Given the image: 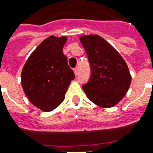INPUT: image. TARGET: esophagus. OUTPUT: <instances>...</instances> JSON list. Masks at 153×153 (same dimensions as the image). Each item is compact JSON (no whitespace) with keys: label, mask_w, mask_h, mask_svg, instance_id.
<instances>
[{"label":"esophagus","mask_w":153,"mask_h":153,"mask_svg":"<svg viewBox=\"0 0 153 153\" xmlns=\"http://www.w3.org/2000/svg\"><path fill=\"white\" fill-rule=\"evenodd\" d=\"M74 74L77 75L78 73H79V68H78V67H75V68L74 69Z\"/></svg>","instance_id":"esophagus-1"}]
</instances>
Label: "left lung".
Wrapping results in <instances>:
<instances>
[{
  "mask_svg": "<svg viewBox=\"0 0 153 153\" xmlns=\"http://www.w3.org/2000/svg\"><path fill=\"white\" fill-rule=\"evenodd\" d=\"M80 42L91 68L89 81L83 85L88 98L109 108L125 97L131 83L128 65L117 51L98 35H83Z\"/></svg>",
  "mask_w": 153,
  "mask_h": 153,
  "instance_id": "1",
  "label": "left lung"
}]
</instances>
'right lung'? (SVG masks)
Segmentation results:
<instances>
[{
	"mask_svg": "<svg viewBox=\"0 0 153 153\" xmlns=\"http://www.w3.org/2000/svg\"><path fill=\"white\" fill-rule=\"evenodd\" d=\"M66 41L65 36L46 38L33 51L22 70L25 95L43 111H53L63 102L70 82L75 78L63 53Z\"/></svg>",
	"mask_w": 153,
	"mask_h": 153,
	"instance_id": "add662e5",
	"label": "right lung"
}]
</instances>
